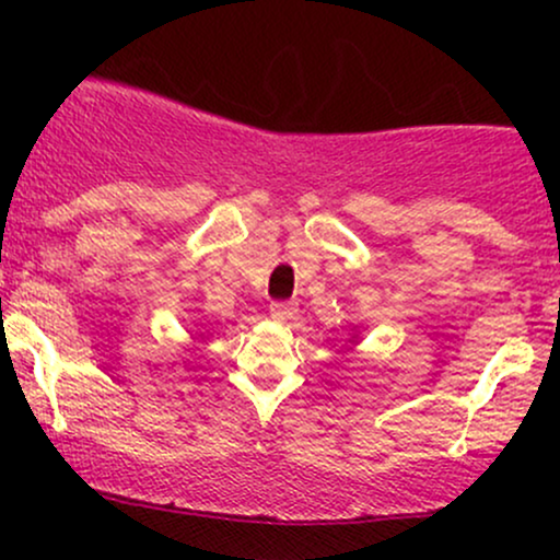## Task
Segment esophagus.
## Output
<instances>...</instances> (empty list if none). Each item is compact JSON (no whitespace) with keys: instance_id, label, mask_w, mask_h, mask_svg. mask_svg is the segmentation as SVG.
Instances as JSON below:
<instances>
[{"instance_id":"obj_1","label":"esophagus","mask_w":560,"mask_h":560,"mask_svg":"<svg viewBox=\"0 0 560 560\" xmlns=\"http://www.w3.org/2000/svg\"><path fill=\"white\" fill-rule=\"evenodd\" d=\"M294 313H298V302H271V316L276 320H289L294 318Z\"/></svg>"}]
</instances>
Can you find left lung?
<instances>
[{"instance_id": "1", "label": "left lung", "mask_w": 560, "mask_h": 560, "mask_svg": "<svg viewBox=\"0 0 560 560\" xmlns=\"http://www.w3.org/2000/svg\"><path fill=\"white\" fill-rule=\"evenodd\" d=\"M347 342H352V345L358 342V329H355V326H352V331H350V339H347Z\"/></svg>"}]
</instances>
